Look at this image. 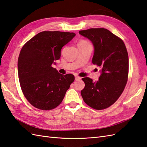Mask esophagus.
Returning a JSON list of instances; mask_svg holds the SVG:
<instances>
[{
  "label": "esophagus",
  "mask_w": 147,
  "mask_h": 147,
  "mask_svg": "<svg viewBox=\"0 0 147 147\" xmlns=\"http://www.w3.org/2000/svg\"><path fill=\"white\" fill-rule=\"evenodd\" d=\"M75 80H81V78L78 76H75Z\"/></svg>",
  "instance_id": "esophagus-1"
}]
</instances>
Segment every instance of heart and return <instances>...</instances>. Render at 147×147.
<instances>
[{"instance_id":"1","label":"heart","mask_w":147,"mask_h":147,"mask_svg":"<svg viewBox=\"0 0 147 147\" xmlns=\"http://www.w3.org/2000/svg\"><path fill=\"white\" fill-rule=\"evenodd\" d=\"M81 42H84V41H81Z\"/></svg>"}]
</instances>
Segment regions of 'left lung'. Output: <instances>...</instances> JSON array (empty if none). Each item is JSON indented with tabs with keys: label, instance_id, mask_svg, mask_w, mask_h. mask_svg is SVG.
<instances>
[{
	"label": "left lung",
	"instance_id": "8db88e82",
	"mask_svg": "<svg viewBox=\"0 0 147 147\" xmlns=\"http://www.w3.org/2000/svg\"><path fill=\"white\" fill-rule=\"evenodd\" d=\"M94 46L92 63L101 68L97 81L83 78L84 88L81 94L84 101L95 110H103L117 101L123 91L128 76V55L123 41L104 28L79 31Z\"/></svg>",
	"mask_w": 147,
	"mask_h": 147
}]
</instances>
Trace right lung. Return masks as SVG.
<instances>
[{"mask_svg":"<svg viewBox=\"0 0 147 147\" xmlns=\"http://www.w3.org/2000/svg\"><path fill=\"white\" fill-rule=\"evenodd\" d=\"M75 36L74 32L42 31L22 47L18 62L19 80L24 95L33 107L50 110L62 102L74 76L61 74L52 65L59 59L62 47Z\"/></svg>","mask_w":147,"mask_h":147,"instance_id":"add662e5","label":"right lung"}]
</instances>
